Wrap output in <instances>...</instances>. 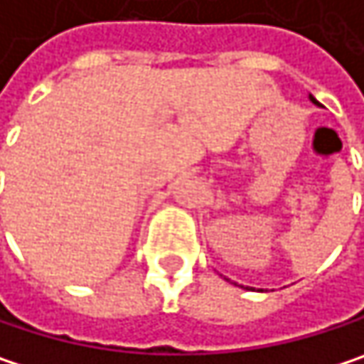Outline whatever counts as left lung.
<instances>
[{
	"label": "left lung",
	"instance_id": "obj_1",
	"mask_svg": "<svg viewBox=\"0 0 364 364\" xmlns=\"http://www.w3.org/2000/svg\"><path fill=\"white\" fill-rule=\"evenodd\" d=\"M309 97H311V102H313V104H316V106H321V104H318V102H316V100H314L313 95H309Z\"/></svg>",
	"mask_w": 364,
	"mask_h": 364
}]
</instances>
